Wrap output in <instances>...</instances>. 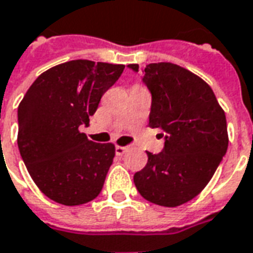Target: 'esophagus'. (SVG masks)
Wrapping results in <instances>:
<instances>
[{
	"label": "esophagus",
	"mask_w": 253,
	"mask_h": 253,
	"mask_svg": "<svg viewBox=\"0 0 253 253\" xmlns=\"http://www.w3.org/2000/svg\"><path fill=\"white\" fill-rule=\"evenodd\" d=\"M126 151H128V147L116 146V154H117V155H123V154H125Z\"/></svg>",
	"instance_id": "obj_1"
}]
</instances>
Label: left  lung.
I'll list each match as a JSON object with an SVG mask.
<instances>
[{
	"label": "left lung",
	"instance_id": "left-lung-1",
	"mask_svg": "<svg viewBox=\"0 0 253 253\" xmlns=\"http://www.w3.org/2000/svg\"><path fill=\"white\" fill-rule=\"evenodd\" d=\"M143 82L152 94L148 125L166 136L164 151L147 152L133 182L148 202L177 207L203 191L226 154V116L209 84L182 66L148 64Z\"/></svg>",
	"mask_w": 253,
	"mask_h": 253
}]
</instances>
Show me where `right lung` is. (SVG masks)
I'll return each mask as SVG.
<instances>
[{"mask_svg":"<svg viewBox=\"0 0 253 253\" xmlns=\"http://www.w3.org/2000/svg\"><path fill=\"white\" fill-rule=\"evenodd\" d=\"M125 65L73 60L39 75L17 109V146L41 192L64 206L94 200L116 155L113 143H94L89 125L102 95Z\"/></svg>","mask_w":253,"mask_h":253,"instance_id":"right-lung-1","label":"right lung"}]
</instances>
